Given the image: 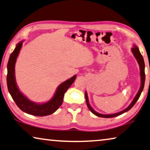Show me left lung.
<instances>
[{
	"instance_id": "obj_1",
	"label": "left lung",
	"mask_w": 150,
	"mask_h": 150,
	"mask_svg": "<svg viewBox=\"0 0 150 150\" xmlns=\"http://www.w3.org/2000/svg\"><path fill=\"white\" fill-rule=\"evenodd\" d=\"M132 52L133 54H134V56L135 57V58L136 59L137 63H138V64H139V69H140L141 85H140V87H139V89L138 92L137 93L136 96H135L134 99H133V101H132V103L129 104V105L128 106L127 108L123 109V111H120V112L116 113H113V114H101V113H99L98 112H97V111H95L94 109L91 108V106L90 105V104H89L87 93V92L85 91V99H86V103H87V105L88 107V108L89 109V110L91 111V112L94 114V115H96V116H97V117H105V118H111V117H117V116L122 115V114L127 112V111H129L131 108H133V106L135 105V103H136V101L138 100L139 97H140V95H141L142 92L144 89V83H145V79H146V75H145V63H144V60L143 57H142V54L140 53V52H139V48L135 45H134V47H133V48H132Z\"/></svg>"
}]
</instances>
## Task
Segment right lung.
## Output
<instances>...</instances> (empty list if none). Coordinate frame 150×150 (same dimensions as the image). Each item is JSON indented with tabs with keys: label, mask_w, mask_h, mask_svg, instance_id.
<instances>
[{
	"label": "right lung",
	"mask_w": 150,
	"mask_h": 150,
	"mask_svg": "<svg viewBox=\"0 0 150 150\" xmlns=\"http://www.w3.org/2000/svg\"><path fill=\"white\" fill-rule=\"evenodd\" d=\"M23 41H21L16 45L15 50L11 54L8 59V64H7L6 76L8 90L16 105L24 112L30 114V115L41 116V117L51 115L57 110L58 108L63 103L65 93L73 83L77 75H75L70 79L66 80L65 81L59 85L57 88L55 93L53 97L47 102L39 103L30 101L20 91L17 85H16L15 79V64L16 59L18 57L21 47H22Z\"/></svg>",
	"instance_id": "right-lung-1"
}]
</instances>
